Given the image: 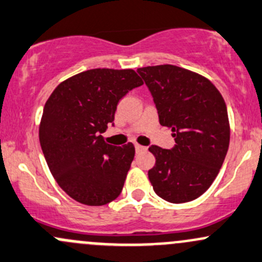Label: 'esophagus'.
<instances>
[{"label":"esophagus","mask_w":262,"mask_h":262,"mask_svg":"<svg viewBox=\"0 0 262 262\" xmlns=\"http://www.w3.org/2000/svg\"><path fill=\"white\" fill-rule=\"evenodd\" d=\"M135 148H136V152H142V151H146L145 146L139 145V143H136V145H135Z\"/></svg>","instance_id":"obj_1"}]
</instances>
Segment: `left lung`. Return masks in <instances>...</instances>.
<instances>
[{
    "label": "left lung",
    "mask_w": 262,
    "mask_h": 262,
    "mask_svg": "<svg viewBox=\"0 0 262 262\" xmlns=\"http://www.w3.org/2000/svg\"><path fill=\"white\" fill-rule=\"evenodd\" d=\"M150 90L162 126L172 131L175 147L151 146L156 162L148 180L161 199L192 201L211 186L226 157L230 123L220 91L204 76L173 66L137 69Z\"/></svg>",
    "instance_id": "obj_1"
}]
</instances>
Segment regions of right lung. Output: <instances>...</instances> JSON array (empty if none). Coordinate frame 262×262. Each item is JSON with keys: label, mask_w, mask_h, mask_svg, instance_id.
<instances>
[{"label": "right lung", "mask_w": 262, "mask_h": 262, "mask_svg": "<svg viewBox=\"0 0 262 262\" xmlns=\"http://www.w3.org/2000/svg\"><path fill=\"white\" fill-rule=\"evenodd\" d=\"M142 83L130 69L87 70L62 81L45 103L42 152L58 186L80 204L102 206L122 191L135 146L108 145L101 134L121 98Z\"/></svg>", "instance_id": "obj_1"}]
</instances>
